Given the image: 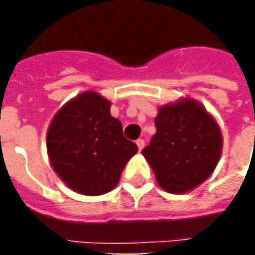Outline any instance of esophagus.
I'll return each instance as SVG.
<instances>
[{
    "mask_svg": "<svg viewBox=\"0 0 255 255\" xmlns=\"http://www.w3.org/2000/svg\"><path fill=\"white\" fill-rule=\"evenodd\" d=\"M136 144H138V149L142 150L144 147V140L143 139H138V140H136Z\"/></svg>",
    "mask_w": 255,
    "mask_h": 255,
    "instance_id": "esophagus-1",
    "label": "esophagus"
}]
</instances>
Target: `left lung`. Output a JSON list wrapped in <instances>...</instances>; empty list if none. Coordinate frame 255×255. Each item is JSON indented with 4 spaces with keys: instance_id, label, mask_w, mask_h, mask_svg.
Masks as SVG:
<instances>
[{
    "instance_id": "1",
    "label": "left lung",
    "mask_w": 255,
    "mask_h": 255,
    "mask_svg": "<svg viewBox=\"0 0 255 255\" xmlns=\"http://www.w3.org/2000/svg\"><path fill=\"white\" fill-rule=\"evenodd\" d=\"M154 123L157 132L142 154L161 188L172 194L190 192L219 164L223 150L219 123L201 102L187 97L160 106Z\"/></svg>"
}]
</instances>
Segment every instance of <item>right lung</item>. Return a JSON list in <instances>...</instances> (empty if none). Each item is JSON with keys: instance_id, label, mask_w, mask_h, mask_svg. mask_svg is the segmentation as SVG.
<instances>
[{"instance_id": "obj_1", "label": "right lung", "mask_w": 255, "mask_h": 255, "mask_svg": "<svg viewBox=\"0 0 255 255\" xmlns=\"http://www.w3.org/2000/svg\"><path fill=\"white\" fill-rule=\"evenodd\" d=\"M49 161L68 187L83 195H102L116 187L138 146L124 138L111 101L84 91L64 104L46 133Z\"/></svg>"}]
</instances>
